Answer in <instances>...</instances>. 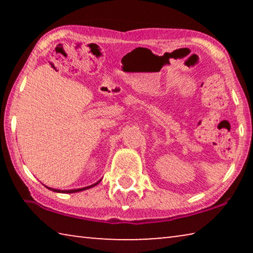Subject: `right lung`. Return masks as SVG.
Listing matches in <instances>:
<instances>
[{"mask_svg":"<svg viewBox=\"0 0 253 253\" xmlns=\"http://www.w3.org/2000/svg\"><path fill=\"white\" fill-rule=\"evenodd\" d=\"M101 181V179H99V181L96 182L95 184H91V185L89 186H85V187H81V188H75V190H57V188H51V187H48L45 186L46 188H49V190L53 191V192H57V193H77V192H81V191H84V190H88V188H91L93 186H96L97 184H99V182Z\"/></svg>","mask_w":253,"mask_h":253,"instance_id":"1","label":"right lung"}]
</instances>
